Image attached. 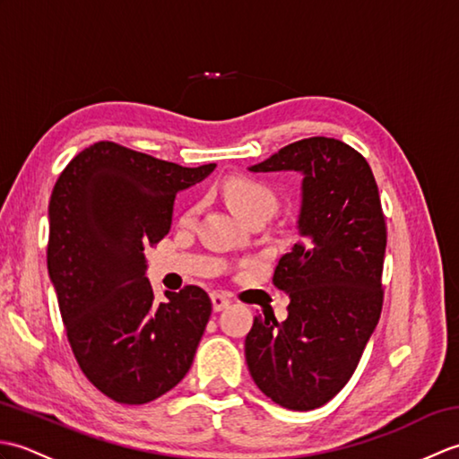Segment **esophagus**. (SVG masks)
<instances>
[{
    "mask_svg": "<svg viewBox=\"0 0 459 459\" xmlns=\"http://www.w3.org/2000/svg\"><path fill=\"white\" fill-rule=\"evenodd\" d=\"M211 301H212V311H222L224 307H229V304H230V299L227 296L217 294V291L211 294Z\"/></svg>",
    "mask_w": 459,
    "mask_h": 459,
    "instance_id": "1",
    "label": "esophagus"
}]
</instances>
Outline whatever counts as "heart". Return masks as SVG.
<instances>
[{
  "label": "heart",
  "mask_w": 459,
  "mask_h": 459,
  "mask_svg": "<svg viewBox=\"0 0 459 459\" xmlns=\"http://www.w3.org/2000/svg\"><path fill=\"white\" fill-rule=\"evenodd\" d=\"M224 201L240 219H250L256 212H274L276 193L266 183L250 178H235L222 187Z\"/></svg>",
  "instance_id": "1"
}]
</instances>
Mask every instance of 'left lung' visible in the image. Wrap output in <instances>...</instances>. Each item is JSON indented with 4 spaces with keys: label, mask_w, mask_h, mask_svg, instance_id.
Wrapping results in <instances>:
<instances>
[{
    "label": "left lung",
    "mask_w": 459,
    "mask_h": 459,
    "mask_svg": "<svg viewBox=\"0 0 459 459\" xmlns=\"http://www.w3.org/2000/svg\"><path fill=\"white\" fill-rule=\"evenodd\" d=\"M298 171L301 240L280 258L274 284L288 317H255L245 357L256 386L290 411L329 403L355 373L383 309L385 214L367 160L333 138H306L248 168Z\"/></svg>",
    "instance_id": "8db88e82"
}]
</instances>
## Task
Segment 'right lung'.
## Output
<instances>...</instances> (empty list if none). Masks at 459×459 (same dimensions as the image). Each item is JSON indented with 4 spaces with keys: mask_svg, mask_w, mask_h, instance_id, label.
Segmentation results:
<instances>
[{
    "mask_svg": "<svg viewBox=\"0 0 459 459\" xmlns=\"http://www.w3.org/2000/svg\"><path fill=\"white\" fill-rule=\"evenodd\" d=\"M214 168H181L99 142L55 183L48 278L76 363L116 403H152L191 368L211 299L204 290L185 286L155 304L143 248L169 232L175 195Z\"/></svg>",
    "mask_w": 459,
    "mask_h": 459,
    "instance_id": "right-lung-1",
    "label": "right lung"
}]
</instances>
